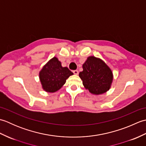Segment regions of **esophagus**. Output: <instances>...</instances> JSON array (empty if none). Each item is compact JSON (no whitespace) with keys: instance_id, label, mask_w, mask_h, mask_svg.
Here are the masks:
<instances>
[{"instance_id":"esophagus-1","label":"esophagus","mask_w":146,"mask_h":146,"mask_svg":"<svg viewBox=\"0 0 146 146\" xmlns=\"http://www.w3.org/2000/svg\"><path fill=\"white\" fill-rule=\"evenodd\" d=\"M73 72L74 74H75V75H78V70H74V71H73Z\"/></svg>"}]
</instances>
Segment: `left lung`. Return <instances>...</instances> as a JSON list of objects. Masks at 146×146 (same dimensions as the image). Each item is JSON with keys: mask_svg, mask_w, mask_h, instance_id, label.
Returning a JSON list of instances; mask_svg holds the SVG:
<instances>
[{"mask_svg": "<svg viewBox=\"0 0 146 146\" xmlns=\"http://www.w3.org/2000/svg\"><path fill=\"white\" fill-rule=\"evenodd\" d=\"M83 70L79 73L83 85L92 94H104L110 89L113 80L110 68L95 56H90L83 64Z\"/></svg>", "mask_w": 146, "mask_h": 146, "instance_id": "obj_1", "label": "left lung"}]
</instances>
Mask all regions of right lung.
<instances>
[{
  "instance_id": "add662e5",
  "label": "right lung",
  "mask_w": 146,
  "mask_h": 146,
  "mask_svg": "<svg viewBox=\"0 0 146 146\" xmlns=\"http://www.w3.org/2000/svg\"><path fill=\"white\" fill-rule=\"evenodd\" d=\"M73 73L67 67L61 66L56 57L52 58L39 72L42 88L47 92L53 93L60 90L66 80Z\"/></svg>"
}]
</instances>
